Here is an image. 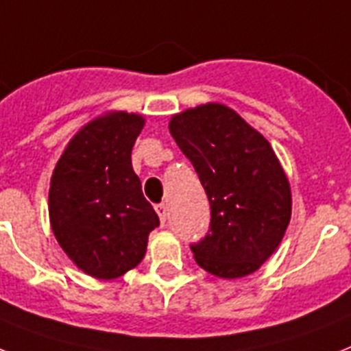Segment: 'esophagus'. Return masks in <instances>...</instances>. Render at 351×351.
Returning <instances> with one entry per match:
<instances>
[{"mask_svg": "<svg viewBox=\"0 0 351 351\" xmlns=\"http://www.w3.org/2000/svg\"><path fill=\"white\" fill-rule=\"evenodd\" d=\"M155 210H156V215H158V218H160L162 223H166V220H167V205L166 204L155 205Z\"/></svg>", "mask_w": 351, "mask_h": 351, "instance_id": "esophagus-1", "label": "esophagus"}]
</instances>
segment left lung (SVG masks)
I'll return each mask as SVG.
<instances>
[{
	"mask_svg": "<svg viewBox=\"0 0 351 351\" xmlns=\"http://www.w3.org/2000/svg\"><path fill=\"white\" fill-rule=\"evenodd\" d=\"M169 131L210 204L196 263L223 279L252 274L274 254L292 215L289 178L274 149L234 110L207 102L171 117Z\"/></svg>",
	"mask_w": 351,
	"mask_h": 351,
	"instance_id": "obj_1",
	"label": "left lung"
}]
</instances>
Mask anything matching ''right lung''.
<instances>
[{
	"instance_id": "1",
	"label": "right lung",
	"mask_w": 351,
	"mask_h": 351,
	"mask_svg": "<svg viewBox=\"0 0 351 351\" xmlns=\"http://www.w3.org/2000/svg\"><path fill=\"white\" fill-rule=\"evenodd\" d=\"M146 119L108 111L77 131L57 160L48 193L53 236L73 263L97 279L121 278L141 263L160 225L142 195L131 149Z\"/></svg>"
}]
</instances>
